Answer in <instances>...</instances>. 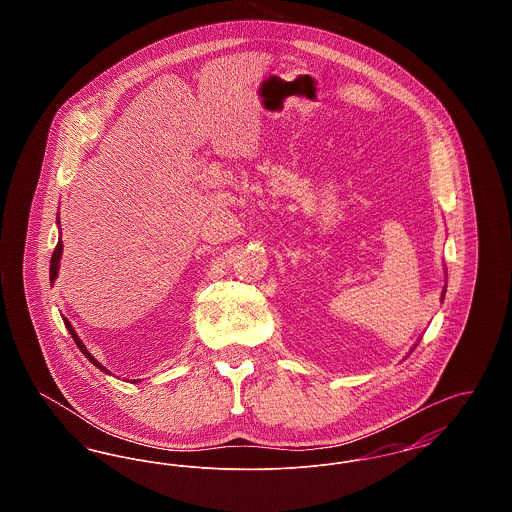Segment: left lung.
<instances>
[{
	"label": "left lung",
	"instance_id": "left-lung-1",
	"mask_svg": "<svg viewBox=\"0 0 512 512\" xmlns=\"http://www.w3.org/2000/svg\"><path fill=\"white\" fill-rule=\"evenodd\" d=\"M441 293H443V295H445V288H443V292H441ZM441 299H443V297H441Z\"/></svg>",
	"mask_w": 512,
	"mask_h": 512
}]
</instances>
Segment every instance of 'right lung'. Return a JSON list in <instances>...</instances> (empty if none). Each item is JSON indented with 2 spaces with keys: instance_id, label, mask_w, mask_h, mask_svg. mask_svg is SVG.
I'll list each match as a JSON object with an SVG mask.
<instances>
[{
  "instance_id": "obj_1",
  "label": "right lung",
  "mask_w": 512,
  "mask_h": 512,
  "mask_svg": "<svg viewBox=\"0 0 512 512\" xmlns=\"http://www.w3.org/2000/svg\"><path fill=\"white\" fill-rule=\"evenodd\" d=\"M57 224H59V217H57ZM61 253H63V242L59 240L57 245H55V249H53V255H51V265H49V280H51V282H55V278H57V272H59V261H61ZM63 322H65V326H67L69 334L73 336L74 343L78 345V349H80V351H82V353L88 357V361L98 366L99 370L107 372V368H105V366H101V363H98V361L92 357V353L86 349V345H84L82 340L76 336V332H74V328L71 326V322H69L67 318H63ZM107 374H109V372H107Z\"/></svg>"
}]
</instances>
